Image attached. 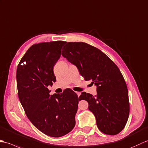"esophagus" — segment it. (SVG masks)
Instances as JSON below:
<instances>
[{"label":"esophagus","mask_w":148,"mask_h":148,"mask_svg":"<svg viewBox=\"0 0 148 148\" xmlns=\"http://www.w3.org/2000/svg\"><path fill=\"white\" fill-rule=\"evenodd\" d=\"M76 93H77V94L78 97H79L80 95V92H76Z\"/></svg>","instance_id":"obj_1"}]
</instances>
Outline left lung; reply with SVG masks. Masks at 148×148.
<instances>
[{
	"label": "left lung",
	"instance_id": "8db88e82",
	"mask_svg": "<svg viewBox=\"0 0 148 148\" xmlns=\"http://www.w3.org/2000/svg\"><path fill=\"white\" fill-rule=\"evenodd\" d=\"M62 55L77 67L85 80L97 87V95L82 92L94 114L98 129L108 135H116L125 126L129 115V93L117 66L97 48L82 42H68Z\"/></svg>",
	"mask_w": 148,
	"mask_h": 148
}]
</instances>
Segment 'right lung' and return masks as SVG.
<instances>
[{
	"mask_svg": "<svg viewBox=\"0 0 148 148\" xmlns=\"http://www.w3.org/2000/svg\"><path fill=\"white\" fill-rule=\"evenodd\" d=\"M65 43L54 41L32 45L16 71L19 99L27 117L37 129L53 137L63 136L73 129L80 100L70 88L50 95L47 88L56 80L53 68Z\"/></svg>",
	"mask_w": 148,
	"mask_h": 148,
	"instance_id": "obj_1",
	"label": "right lung"
}]
</instances>
